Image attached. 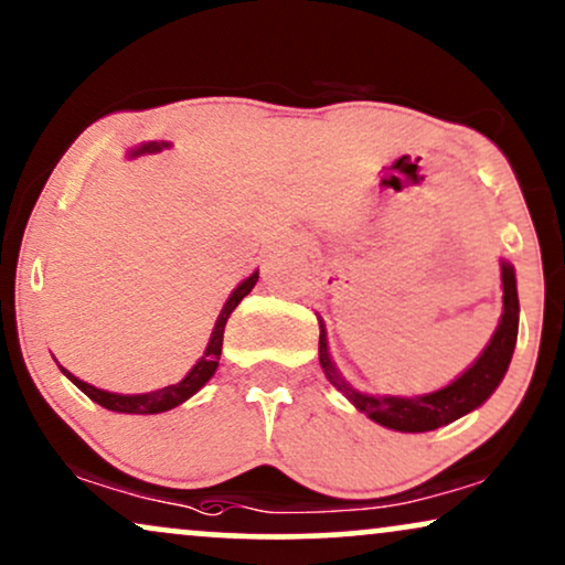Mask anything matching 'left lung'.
<instances>
[{"label":"left lung","instance_id":"obj_1","mask_svg":"<svg viewBox=\"0 0 565 565\" xmlns=\"http://www.w3.org/2000/svg\"><path fill=\"white\" fill-rule=\"evenodd\" d=\"M501 281H503V312L498 320L495 333L490 335L488 347L482 354L469 365L463 373L443 388L433 391V394L423 396H375L362 394L352 383L344 381L328 352V333L326 323H320V344L318 356L320 367L335 391H341L349 398V404L356 412L367 414L377 425L388 427L396 433H427L438 430L443 425H451L454 419L463 417V414L475 412L488 398L495 394L501 385L505 370L511 365L513 349H516L519 335V291H516V270L509 260L501 258Z\"/></svg>","mask_w":565,"mask_h":565}]
</instances>
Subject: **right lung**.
<instances>
[{
    "mask_svg": "<svg viewBox=\"0 0 565 565\" xmlns=\"http://www.w3.org/2000/svg\"><path fill=\"white\" fill-rule=\"evenodd\" d=\"M171 142L167 140H151V142H140V146H135L127 151V159H138V156H148V153H161L167 151ZM258 270H253L247 278H242L237 284V289L232 291L230 299H226L224 307H221L218 318H216V326H213L211 331V339H209V347H205V352L195 365L190 367V373L182 377L180 383H171V385H163V388H156V391H148V394H111V391H104V388H96V385L81 381V377H75L70 370H64L60 365V370L64 375L73 381L77 388L83 391L85 396L93 398L96 404H102L104 409L109 412H119V414H161V412H169L174 409V406H180L188 402L190 396H195L200 388H203L205 383L211 381L213 373H216L218 367V360H221V344H224V328H226V320L234 312V307H237L242 299H245L249 291H253L255 284H258ZM56 362V360H54Z\"/></svg>",
    "mask_w": 565,
    "mask_h": 565,
    "instance_id": "right-lung-1",
    "label": "right lung"
}]
</instances>
